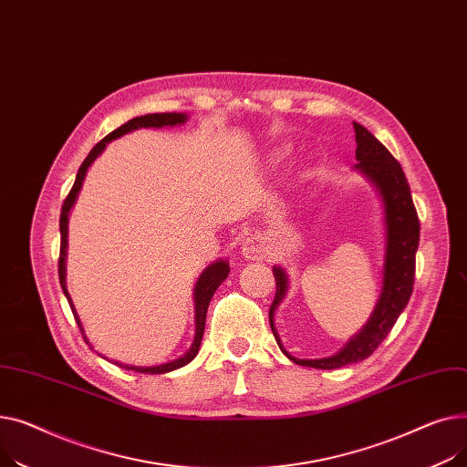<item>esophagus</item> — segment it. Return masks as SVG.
Returning a JSON list of instances; mask_svg holds the SVG:
<instances>
[{
    "instance_id": "1",
    "label": "esophagus",
    "mask_w": 467,
    "mask_h": 467,
    "mask_svg": "<svg viewBox=\"0 0 467 467\" xmlns=\"http://www.w3.org/2000/svg\"><path fill=\"white\" fill-rule=\"evenodd\" d=\"M267 253V246H265V241L260 237V235H253V237H246L243 241V246H241V254L246 258V260H262Z\"/></svg>"
}]
</instances>
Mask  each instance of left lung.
Returning a JSON list of instances; mask_svg holds the SVG:
<instances>
[{
    "label": "left lung",
    "instance_id": "1",
    "mask_svg": "<svg viewBox=\"0 0 467 467\" xmlns=\"http://www.w3.org/2000/svg\"><path fill=\"white\" fill-rule=\"evenodd\" d=\"M356 133V170H360L379 190L385 203V224H387V254H385V271H382V292L375 306V311L360 334H356L345 348L330 358L318 360H299L290 356L273 326V313L281 304L286 294L288 281L283 267H273L275 275L277 292L275 299L269 307V324L271 332L275 336L281 350L288 356L294 364L315 368V369H337L348 364L362 362L375 352V348L387 339L398 317L409 304L413 294L415 283V256L419 249L420 223L419 214L410 198V188L405 179V173L400 161L389 152L377 137L368 131L362 124L352 122Z\"/></svg>",
    "mask_w": 467,
    "mask_h": 467
}]
</instances>
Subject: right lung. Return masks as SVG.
I'll return each instance as SVG.
<instances>
[{
  "label": "right lung",
  "mask_w": 467,
  "mask_h": 467,
  "mask_svg": "<svg viewBox=\"0 0 467 467\" xmlns=\"http://www.w3.org/2000/svg\"><path fill=\"white\" fill-rule=\"evenodd\" d=\"M186 122V115H181V113H154V115H145V117H135L131 120H128L126 124H122L120 128H117L115 131L109 133L107 137H103V140L90 150V154L85 158V161L80 163L78 168V173H77V179L73 182V188L69 190L67 198L64 200V205H62V213H60V234H62V239H60V258H58V277H60V285H62V290L69 301V307L73 311V317L80 327L82 332V326H80V320L77 317V311L71 304V297H69V292L66 288V249H67V216H69V211L77 200V194L78 190L82 186V181H85V175H87V170L90 168V163L103 152L105 145L109 141L117 140V137L128 133V131H133L137 128H161V126H177V124H182ZM230 273V265L226 260H218L214 264H211L196 283V288H194V304H196V337H194V343H192L190 350L182 356V358L179 360H173V362H168V364H161V366H152V368H135V366H124L120 362H115L117 366L120 368H126V369H133V371H140V373H150V375H160V373H168V371H173V369H179L182 366H186L188 362H192L196 358V354L200 350V345H202V337H203V330H205V317H207V307H209V301L213 297V294L216 292V288L221 286ZM82 337H85V332H82ZM87 339V337H85ZM88 343V341H87Z\"/></svg>",
  "instance_id": "obj_1"
}]
</instances>
